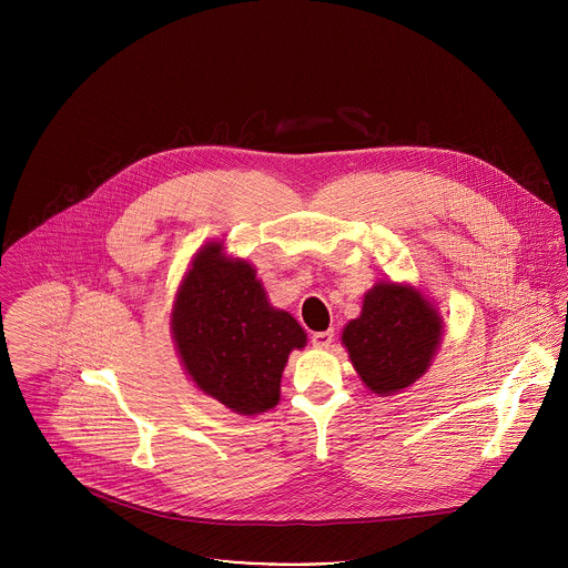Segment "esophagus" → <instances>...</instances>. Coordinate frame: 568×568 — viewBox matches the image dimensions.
Masks as SVG:
<instances>
[{
	"instance_id": "esophagus-1",
	"label": "esophagus",
	"mask_w": 568,
	"mask_h": 568,
	"mask_svg": "<svg viewBox=\"0 0 568 568\" xmlns=\"http://www.w3.org/2000/svg\"><path fill=\"white\" fill-rule=\"evenodd\" d=\"M333 342H335V331H323V333L312 335V346L314 348H331Z\"/></svg>"
}]
</instances>
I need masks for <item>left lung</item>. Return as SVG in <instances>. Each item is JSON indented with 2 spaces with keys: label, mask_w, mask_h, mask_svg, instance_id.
Masks as SVG:
<instances>
[{
  "label": "left lung",
  "mask_w": 568,
  "mask_h": 568,
  "mask_svg": "<svg viewBox=\"0 0 568 568\" xmlns=\"http://www.w3.org/2000/svg\"><path fill=\"white\" fill-rule=\"evenodd\" d=\"M443 333L438 307L416 285L377 281L342 344L371 393L395 395L429 371Z\"/></svg>",
  "instance_id": "left-lung-1"
}]
</instances>
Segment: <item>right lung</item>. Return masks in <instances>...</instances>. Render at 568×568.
<instances>
[{
    "instance_id": "right-lung-1",
    "label": "right lung",
    "mask_w": 568,
    "mask_h": 568,
    "mask_svg": "<svg viewBox=\"0 0 568 568\" xmlns=\"http://www.w3.org/2000/svg\"><path fill=\"white\" fill-rule=\"evenodd\" d=\"M171 333L189 379L237 416L281 399L292 351L307 344L298 321L270 303L256 267L213 240L193 256L173 301Z\"/></svg>"
}]
</instances>
